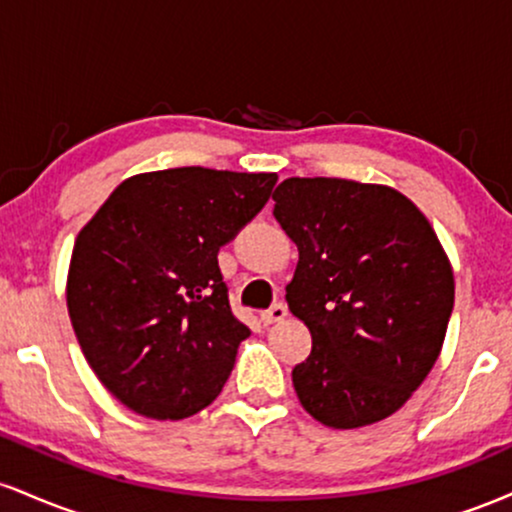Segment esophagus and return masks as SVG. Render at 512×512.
I'll return each mask as SVG.
<instances>
[{
	"mask_svg": "<svg viewBox=\"0 0 512 512\" xmlns=\"http://www.w3.org/2000/svg\"><path fill=\"white\" fill-rule=\"evenodd\" d=\"M286 315H289V313H286L284 305L276 303V305H272V308H269V310H264V313L260 315V320L264 322V325H274V322H281V320H284Z\"/></svg>",
	"mask_w": 512,
	"mask_h": 512,
	"instance_id": "esophagus-1",
	"label": "esophagus"
}]
</instances>
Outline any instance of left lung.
Listing matches in <instances>:
<instances>
[{"label":"left lung","instance_id":"1","mask_svg":"<svg viewBox=\"0 0 512 512\" xmlns=\"http://www.w3.org/2000/svg\"><path fill=\"white\" fill-rule=\"evenodd\" d=\"M274 219L298 248L289 310L313 337L291 378L330 428L378 424L407 404L443 349L452 264L419 207L395 187L289 178Z\"/></svg>","mask_w":512,"mask_h":512}]
</instances>
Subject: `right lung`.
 <instances>
[{"label":"right lung","mask_w":512,"mask_h":512,"mask_svg":"<svg viewBox=\"0 0 512 512\" xmlns=\"http://www.w3.org/2000/svg\"><path fill=\"white\" fill-rule=\"evenodd\" d=\"M276 173L202 166L122 180L76 236L67 310L105 390L146 419L178 421L219 397L248 325L219 272L267 204Z\"/></svg>","instance_id":"add662e5"}]
</instances>
